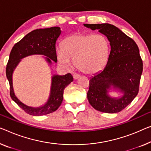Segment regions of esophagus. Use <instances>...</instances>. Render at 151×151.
I'll list each match as a JSON object with an SVG mask.
<instances>
[{"label":"esophagus","mask_w":151,"mask_h":151,"mask_svg":"<svg viewBox=\"0 0 151 151\" xmlns=\"http://www.w3.org/2000/svg\"><path fill=\"white\" fill-rule=\"evenodd\" d=\"M79 77H80V76L78 75H77V74H74L73 78H74V79H75V80L77 79V78H78Z\"/></svg>","instance_id":"obj_1"}]
</instances>
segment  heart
<instances>
[{"label": "heart", "mask_w": 151, "mask_h": 151, "mask_svg": "<svg viewBox=\"0 0 151 151\" xmlns=\"http://www.w3.org/2000/svg\"><path fill=\"white\" fill-rule=\"evenodd\" d=\"M109 51V42L104 35L76 33L63 40L62 49L56 51V58L65 68L71 66L73 59L76 68L91 75L104 68Z\"/></svg>", "instance_id": "heart-1"}]
</instances>
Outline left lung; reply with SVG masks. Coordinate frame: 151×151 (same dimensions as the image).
<instances>
[{"label":"left lung","instance_id":"8db88e82","mask_svg":"<svg viewBox=\"0 0 151 151\" xmlns=\"http://www.w3.org/2000/svg\"><path fill=\"white\" fill-rule=\"evenodd\" d=\"M92 30H98L107 37L111 45L109 60L103 70L90 78L87 93L89 104L98 111L116 113L129 105L138 93L143 63L134 40L112 24H84ZM113 88L120 97L108 94Z\"/></svg>","mask_w":151,"mask_h":151}]
</instances>
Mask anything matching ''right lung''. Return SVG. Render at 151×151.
I'll list each match as a JSON object with an SVG mask.
<instances>
[{"label": "right lung", "mask_w": 151, "mask_h": 151, "mask_svg": "<svg viewBox=\"0 0 151 151\" xmlns=\"http://www.w3.org/2000/svg\"><path fill=\"white\" fill-rule=\"evenodd\" d=\"M60 27L37 29L26 35L11 49L6 68V75L10 85V96L12 100L26 113L33 116H42L55 111L61 105L64 90L73 81L71 74L65 75H54L51 77L49 97L43 106H28L22 103L15 95L13 87V73L22 59L32 55H43L49 65L51 61L57 62L56 41L61 34Z\"/></svg>", "instance_id": "right-lung-1"}]
</instances>
